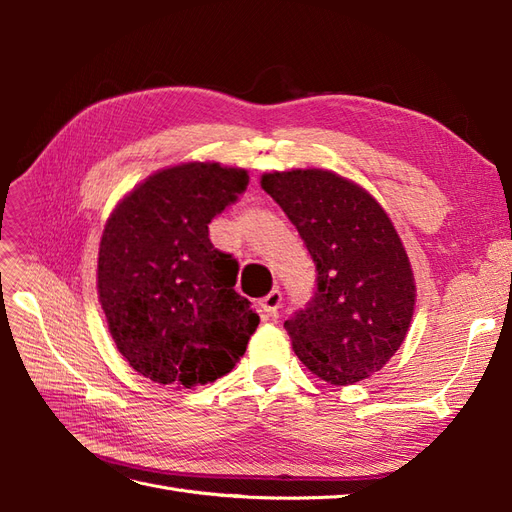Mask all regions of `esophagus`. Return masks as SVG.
<instances>
[{
	"label": "esophagus",
	"instance_id": "1",
	"mask_svg": "<svg viewBox=\"0 0 512 512\" xmlns=\"http://www.w3.org/2000/svg\"><path fill=\"white\" fill-rule=\"evenodd\" d=\"M258 307H260V312L265 314V316H273V314H277V309L282 307V292L277 290V288H273L265 299H260L258 301Z\"/></svg>",
	"mask_w": 512,
	"mask_h": 512
}]
</instances>
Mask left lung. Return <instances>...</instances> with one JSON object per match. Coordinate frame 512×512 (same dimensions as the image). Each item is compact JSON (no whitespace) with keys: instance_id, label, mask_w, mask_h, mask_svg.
Returning a JSON list of instances; mask_svg holds the SVG:
<instances>
[{"instance_id":"obj_1","label":"left lung","mask_w":512,"mask_h":512,"mask_svg":"<svg viewBox=\"0 0 512 512\" xmlns=\"http://www.w3.org/2000/svg\"><path fill=\"white\" fill-rule=\"evenodd\" d=\"M316 265V292L284 322L292 350L320 380L354 384L380 371L404 344L414 275L389 215L359 185L331 170L262 175Z\"/></svg>"}]
</instances>
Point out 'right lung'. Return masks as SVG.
<instances>
[{
    "mask_svg": "<svg viewBox=\"0 0 512 512\" xmlns=\"http://www.w3.org/2000/svg\"><path fill=\"white\" fill-rule=\"evenodd\" d=\"M247 170L188 162L158 170L108 218L98 294L117 350L138 374L192 389L226 376L258 327L235 290L239 262L209 224L247 188Z\"/></svg>",
    "mask_w": 512,
    "mask_h": 512,
    "instance_id": "add662e5",
    "label": "right lung"
}]
</instances>
